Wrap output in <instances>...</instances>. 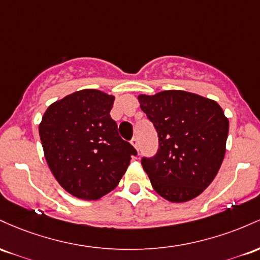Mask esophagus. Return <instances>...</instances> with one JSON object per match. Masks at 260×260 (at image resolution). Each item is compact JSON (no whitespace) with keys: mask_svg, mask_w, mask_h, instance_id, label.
Returning <instances> with one entry per match:
<instances>
[{"mask_svg":"<svg viewBox=\"0 0 260 260\" xmlns=\"http://www.w3.org/2000/svg\"><path fill=\"white\" fill-rule=\"evenodd\" d=\"M130 144L134 146V147L136 148V150H139V139L138 138H133L131 139V141H130Z\"/></svg>","mask_w":260,"mask_h":260,"instance_id":"34e87169","label":"esophagus"}]
</instances>
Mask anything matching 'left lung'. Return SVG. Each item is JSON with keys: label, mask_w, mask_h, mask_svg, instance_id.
Wrapping results in <instances>:
<instances>
[{"label": "left lung", "mask_w": 260, "mask_h": 260, "mask_svg": "<svg viewBox=\"0 0 260 260\" xmlns=\"http://www.w3.org/2000/svg\"><path fill=\"white\" fill-rule=\"evenodd\" d=\"M140 108L158 134V151L142 158L153 189L166 200L184 203L216 177L226 152L229 119L215 101L185 91L139 95Z\"/></svg>", "instance_id": "left-lung-1"}]
</instances>
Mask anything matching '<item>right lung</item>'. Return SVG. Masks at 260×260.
<instances>
[{
    "label": "right lung",
    "instance_id": "add662e5",
    "mask_svg": "<svg viewBox=\"0 0 260 260\" xmlns=\"http://www.w3.org/2000/svg\"><path fill=\"white\" fill-rule=\"evenodd\" d=\"M114 99L98 89L77 91L52 103L39 125L51 173L78 199L97 200L112 191L138 153L110 118Z\"/></svg>",
    "mask_w": 260,
    "mask_h": 260
}]
</instances>
